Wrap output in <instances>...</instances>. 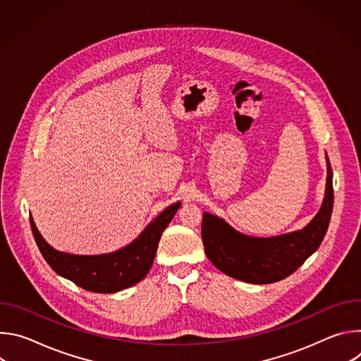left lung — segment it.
Listing matches in <instances>:
<instances>
[{
    "label": "left lung",
    "instance_id": "left-lung-1",
    "mask_svg": "<svg viewBox=\"0 0 361 361\" xmlns=\"http://www.w3.org/2000/svg\"><path fill=\"white\" fill-rule=\"evenodd\" d=\"M327 160L326 195L320 212L302 230L276 235L250 237L223 219L202 214L201 237L205 254L224 274L251 284H270L293 274L322 244L333 212V171Z\"/></svg>",
    "mask_w": 361,
    "mask_h": 361
}]
</instances>
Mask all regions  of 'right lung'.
<instances>
[{
	"label": "right lung",
	"instance_id": "obj_1",
	"mask_svg": "<svg viewBox=\"0 0 361 361\" xmlns=\"http://www.w3.org/2000/svg\"><path fill=\"white\" fill-rule=\"evenodd\" d=\"M180 205V201L171 204L131 244L101 255H75L57 251L38 233L32 217H30V223L42 257L57 274L88 291L117 293L137 284L147 276L156 257L160 237Z\"/></svg>",
	"mask_w": 361,
	"mask_h": 361
}]
</instances>
